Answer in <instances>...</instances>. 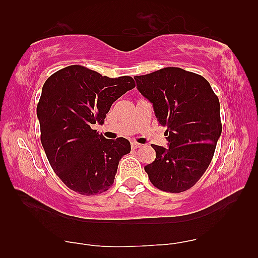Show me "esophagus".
<instances>
[{"label":"esophagus","instance_id":"obj_1","mask_svg":"<svg viewBox=\"0 0 258 258\" xmlns=\"http://www.w3.org/2000/svg\"><path fill=\"white\" fill-rule=\"evenodd\" d=\"M142 145L141 144H139V143H136V142H133V143H131V147H132V150H138V149H140Z\"/></svg>","mask_w":258,"mask_h":258}]
</instances>
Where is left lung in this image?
I'll return each mask as SVG.
<instances>
[{
	"instance_id": "8db88e82",
	"label": "left lung",
	"mask_w": 258,
	"mask_h": 258,
	"mask_svg": "<svg viewBox=\"0 0 258 258\" xmlns=\"http://www.w3.org/2000/svg\"><path fill=\"white\" fill-rule=\"evenodd\" d=\"M138 90L165 126L168 147L153 144L155 161L144 167L151 183L168 193L187 190L211 164L222 133L220 101L202 75L165 68L135 76Z\"/></svg>"
}]
</instances>
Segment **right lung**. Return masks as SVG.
I'll use <instances>...</instances> for the list:
<instances>
[{
    "instance_id": "right-lung-1",
    "label": "right lung",
    "mask_w": 258,
    "mask_h": 258,
    "mask_svg": "<svg viewBox=\"0 0 258 258\" xmlns=\"http://www.w3.org/2000/svg\"><path fill=\"white\" fill-rule=\"evenodd\" d=\"M135 87L131 76L111 79L81 65L52 74L36 107L41 142L53 171L81 195L106 191L119 160L131 152L124 138L107 140L93 124H103L112 104Z\"/></svg>"
}]
</instances>
